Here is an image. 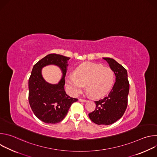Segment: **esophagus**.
Returning a JSON list of instances; mask_svg holds the SVG:
<instances>
[{
    "instance_id": "34e87169",
    "label": "esophagus",
    "mask_w": 157,
    "mask_h": 157,
    "mask_svg": "<svg viewBox=\"0 0 157 157\" xmlns=\"http://www.w3.org/2000/svg\"><path fill=\"white\" fill-rule=\"evenodd\" d=\"M79 101L80 102H86L87 101V100H86V99H79Z\"/></svg>"
}]
</instances>
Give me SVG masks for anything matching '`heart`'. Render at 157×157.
Listing matches in <instances>:
<instances>
[{"mask_svg": "<svg viewBox=\"0 0 157 157\" xmlns=\"http://www.w3.org/2000/svg\"><path fill=\"white\" fill-rule=\"evenodd\" d=\"M115 81L113 70L93 63H84L79 65L74 75L66 77V82L69 91L73 95L79 94L84 87L94 98L106 95L113 87Z\"/></svg>", "mask_w": 157, "mask_h": 157, "instance_id": "1", "label": "heart"}]
</instances>
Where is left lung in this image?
I'll use <instances>...</instances> for the list:
<instances>
[{
  "label": "left lung",
  "mask_w": 157,
  "mask_h": 157,
  "mask_svg": "<svg viewBox=\"0 0 157 157\" xmlns=\"http://www.w3.org/2000/svg\"><path fill=\"white\" fill-rule=\"evenodd\" d=\"M109 63L116 75V82L109 95L95 101L96 109L89 117L98 125H110L124 115L127 107L129 82L126 69L110 58H103Z\"/></svg>",
  "instance_id": "1"
}]
</instances>
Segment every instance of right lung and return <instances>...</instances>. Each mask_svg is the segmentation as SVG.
<instances>
[{"label":"right lung","mask_w":157,"mask_h":157,"mask_svg":"<svg viewBox=\"0 0 157 157\" xmlns=\"http://www.w3.org/2000/svg\"><path fill=\"white\" fill-rule=\"evenodd\" d=\"M70 58L58 54H49L34 66L29 79V101L35 116L47 124H56L66 116L73 102L78 99L67 95L64 86L67 72V61ZM49 64H55L61 68L63 77L57 85H51L44 80L41 68Z\"/></svg>","instance_id":"add662e5"}]
</instances>
